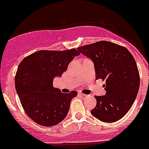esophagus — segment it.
Listing matches in <instances>:
<instances>
[{"instance_id":"obj_1","label":"esophagus","mask_w":149,"mask_h":149,"mask_svg":"<svg viewBox=\"0 0 149 149\" xmlns=\"http://www.w3.org/2000/svg\"><path fill=\"white\" fill-rule=\"evenodd\" d=\"M81 95L82 96V97H84V98H85V97H86V95H85V94H84V93H81Z\"/></svg>"}]
</instances>
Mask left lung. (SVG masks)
I'll return each instance as SVG.
<instances>
[{"instance_id": "obj_1", "label": "left lung", "mask_w": 149, "mask_h": 149, "mask_svg": "<svg viewBox=\"0 0 149 149\" xmlns=\"http://www.w3.org/2000/svg\"><path fill=\"white\" fill-rule=\"evenodd\" d=\"M94 62L95 79L105 80L104 95H95L97 104L91 110L104 122H115L127 114L139 88V70L131 52L119 45L99 41L77 48Z\"/></svg>"}]
</instances>
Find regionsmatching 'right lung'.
I'll return each instance as SVG.
<instances>
[{"label": "right lung", "mask_w": 149, "mask_h": 149, "mask_svg": "<svg viewBox=\"0 0 149 149\" xmlns=\"http://www.w3.org/2000/svg\"><path fill=\"white\" fill-rule=\"evenodd\" d=\"M80 54L75 48L65 51L40 50L20 63L15 77V89L24 110L40 125L51 127L65 119L76 91L63 93L53 86L54 78L62 76Z\"/></svg>", "instance_id": "obj_1"}]
</instances>
